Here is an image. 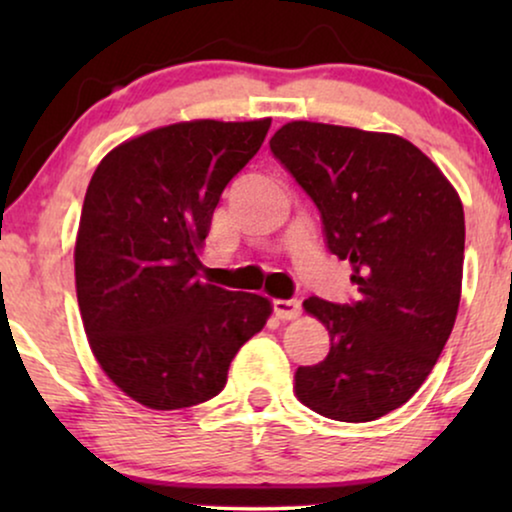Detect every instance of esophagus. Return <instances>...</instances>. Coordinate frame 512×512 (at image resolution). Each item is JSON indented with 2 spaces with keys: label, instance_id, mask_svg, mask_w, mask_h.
<instances>
[{
  "label": "esophagus",
  "instance_id": "obj_1",
  "mask_svg": "<svg viewBox=\"0 0 512 512\" xmlns=\"http://www.w3.org/2000/svg\"><path fill=\"white\" fill-rule=\"evenodd\" d=\"M272 307H275L277 317L284 319V321L296 319L300 314V300H296V298H289V300L277 298V300H272Z\"/></svg>",
  "mask_w": 512,
  "mask_h": 512
}]
</instances>
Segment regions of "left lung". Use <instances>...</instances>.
Returning <instances> with one entry per match:
<instances>
[{
    "label": "left lung",
    "instance_id": "8db88e82",
    "mask_svg": "<svg viewBox=\"0 0 512 512\" xmlns=\"http://www.w3.org/2000/svg\"><path fill=\"white\" fill-rule=\"evenodd\" d=\"M270 151L310 195L326 247L352 265L354 303L303 307L331 335L317 366L296 370V396L338 422H373L408 403L436 366L461 298L464 207L408 139L291 121Z\"/></svg>",
    "mask_w": 512,
    "mask_h": 512
}]
</instances>
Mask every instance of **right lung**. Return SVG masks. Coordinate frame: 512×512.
Returning <instances> with one entry per match:
<instances>
[{
  "label": "right lung",
  "mask_w": 512,
  "mask_h": 512,
  "mask_svg": "<svg viewBox=\"0 0 512 512\" xmlns=\"http://www.w3.org/2000/svg\"><path fill=\"white\" fill-rule=\"evenodd\" d=\"M268 130L270 118L165 125L109 151L90 179L74 249L83 328L109 380L146 408L214 398L270 317L268 298L198 277L223 188Z\"/></svg>",
  "instance_id": "add662e5"
}]
</instances>
